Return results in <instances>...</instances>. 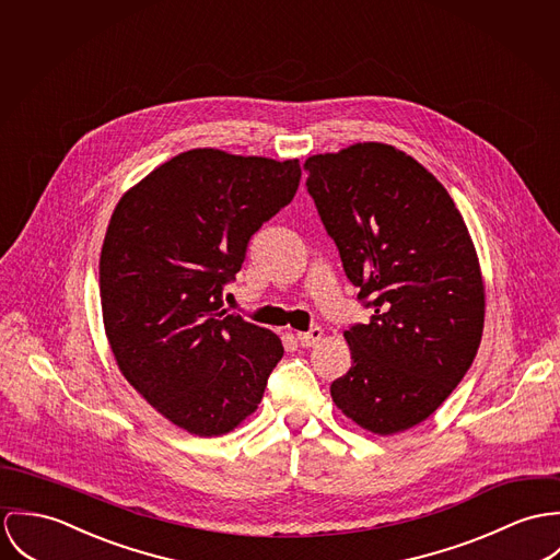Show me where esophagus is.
Segmentation results:
<instances>
[{"mask_svg": "<svg viewBox=\"0 0 560 560\" xmlns=\"http://www.w3.org/2000/svg\"><path fill=\"white\" fill-rule=\"evenodd\" d=\"M296 337H299V341H301L303 348H313V346H317L319 339H322V328H319V326H313V328L305 330V332H296Z\"/></svg>", "mask_w": 560, "mask_h": 560, "instance_id": "esophagus-1", "label": "esophagus"}]
</instances>
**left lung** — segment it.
Here are the masks:
<instances>
[{
    "instance_id": "8db88e82",
    "label": "left lung",
    "mask_w": 560,
    "mask_h": 560,
    "mask_svg": "<svg viewBox=\"0 0 560 560\" xmlns=\"http://www.w3.org/2000/svg\"><path fill=\"white\" fill-rule=\"evenodd\" d=\"M319 219L335 241L368 324L343 332L350 372L330 384L335 406L377 435L434 415L470 370L486 288L451 195L406 152L354 143L305 161Z\"/></svg>"
}]
</instances>
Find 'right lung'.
<instances>
[{
  "label": "right lung",
  "mask_w": 560,
  "mask_h": 560,
  "mask_svg": "<svg viewBox=\"0 0 560 560\" xmlns=\"http://www.w3.org/2000/svg\"><path fill=\"white\" fill-rule=\"evenodd\" d=\"M299 159L188 150L118 201L101 250V305L130 386L188 434L238 428L283 357L281 339L223 307L250 236L288 206Z\"/></svg>",
  "instance_id": "add662e5"
}]
</instances>
